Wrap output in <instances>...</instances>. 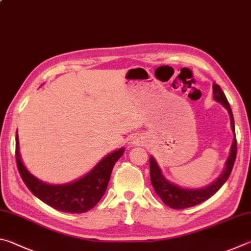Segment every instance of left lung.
Returning a JSON list of instances; mask_svg holds the SVG:
<instances>
[{"instance_id":"obj_1","label":"left lung","mask_w":251,"mask_h":251,"mask_svg":"<svg viewBox=\"0 0 251 251\" xmlns=\"http://www.w3.org/2000/svg\"><path fill=\"white\" fill-rule=\"evenodd\" d=\"M213 94L214 99L217 102L222 103L224 107L228 111L229 117H230V125L231 129L235 133V123H234V116L233 112L228 101L225 97L224 92H223L221 86L218 84H213ZM236 154H237V140L236 136H234L233 145L230 148L229 157L226 161V167L224 172L222 173L220 177L213 182L211 185L206 186L204 189H197V190H188V189H182L176 186L175 184L168 182L163 176L161 175L160 168L158 167L157 162L154 161L153 157H150L149 159V166H150V180H151V184L154 189L159 198L162 200V202L168 206L175 209H183L188 208L191 206H195L200 203L206 201L207 199L213 197L218 190H220L223 184L225 183L230 176V172L233 170L234 163L236 160Z\"/></svg>"}]
</instances>
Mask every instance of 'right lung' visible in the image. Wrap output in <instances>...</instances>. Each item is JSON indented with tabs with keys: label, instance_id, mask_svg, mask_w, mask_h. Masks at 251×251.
<instances>
[{
	"label": "right lung",
	"instance_id": "obj_1",
	"mask_svg": "<svg viewBox=\"0 0 251 251\" xmlns=\"http://www.w3.org/2000/svg\"><path fill=\"white\" fill-rule=\"evenodd\" d=\"M124 153L121 148L103 158L88 175L69 184L51 185L44 183L27 171L21 160L16 133V165L27 188L40 201L66 213H84L93 208L105 193L115 162Z\"/></svg>",
	"mask_w": 251,
	"mask_h": 251
}]
</instances>
